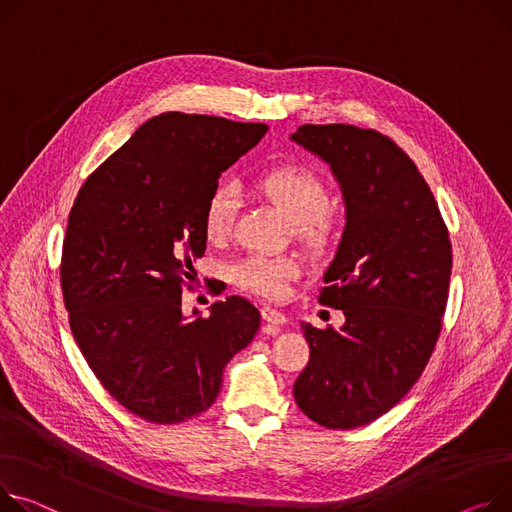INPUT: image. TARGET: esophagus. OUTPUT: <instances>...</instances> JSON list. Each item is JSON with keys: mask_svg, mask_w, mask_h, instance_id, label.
<instances>
[{"mask_svg": "<svg viewBox=\"0 0 512 512\" xmlns=\"http://www.w3.org/2000/svg\"><path fill=\"white\" fill-rule=\"evenodd\" d=\"M261 317L271 325H284L286 323V315L280 313L278 309H274V306H269V304H265L261 309Z\"/></svg>", "mask_w": 512, "mask_h": 512, "instance_id": "34e87169", "label": "esophagus"}]
</instances>
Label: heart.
Returning <instances> with one entry per match:
<instances>
[{"label":"heart","mask_w":512,"mask_h":512,"mask_svg":"<svg viewBox=\"0 0 512 512\" xmlns=\"http://www.w3.org/2000/svg\"><path fill=\"white\" fill-rule=\"evenodd\" d=\"M255 191L265 197L292 222L294 234L304 243L323 245L335 228V210L327 203L325 183L311 168L280 164L263 170L253 181ZM238 210V195L230 185L216 187L203 208V234L210 243H222L232 232ZM298 274L290 257L247 255L232 265V280L247 292L280 298L288 282Z\"/></svg>","instance_id":"b5f03b06"}]
</instances>
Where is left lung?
<instances>
[{
	"label": "left lung",
	"instance_id": "1",
	"mask_svg": "<svg viewBox=\"0 0 512 512\" xmlns=\"http://www.w3.org/2000/svg\"><path fill=\"white\" fill-rule=\"evenodd\" d=\"M292 140L331 166L346 201L319 294L346 323H300L311 358L294 399L313 422L350 430L399 403L434 352L453 267L449 228L414 160L381 131L300 125Z\"/></svg>",
	"mask_w": 512,
	"mask_h": 512
}]
</instances>
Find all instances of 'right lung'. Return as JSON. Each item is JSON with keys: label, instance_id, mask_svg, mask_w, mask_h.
Masks as SVG:
<instances>
[{"label": "right lung", "instance_id": "right-lung-1", "mask_svg": "<svg viewBox=\"0 0 512 512\" xmlns=\"http://www.w3.org/2000/svg\"><path fill=\"white\" fill-rule=\"evenodd\" d=\"M263 123L164 113L144 123L86 179L67 218L61 292L76 344L100 385L154 424L199 416L222 370L255 337L243 296L185 319L183 288L206 253L203 208ZM195 315V313H193Z\"/></svg>", "mask_w": 512, "mask_h": 512}]
</instances>
